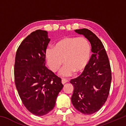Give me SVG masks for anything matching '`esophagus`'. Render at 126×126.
<instances>
[{"instance_id": "esophagus-1", "label": "esophagus", "mask_w": 126, "mask_h": 126, "mask_svg": "<svg viewBox=\"0 0 126 126\" xmlns=\"http://www.w3.org/2000/svg\"><path fill=\"white\" fill-rule=\"evenodd\" d=\"M68 80H67L66 79H62V84H65V83H66L67 82H68Z\"/></svg>"}]
</instances>
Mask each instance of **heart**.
Wrapping results in <instances>:
<instances>
[{"mask_svg": "<svg viewBox=\"0 0 126 126\" xmlns=\"http://www.w3.org/2000/svg\"><path fill=\"white\" fill-rule=\"evenodd\" d=\"M91 53L90 44L86 39L65 37L58 40L54 48L47 49L46 55L48 65L54 72L58 71L64 62L60 74L69 77L74 72L78 73L83 71L88 63Z\"/></svg>", "mask_w": 126, "mask_h": 126, "instance_id": "b5f03b06", "label": "heart"}]
</instances>
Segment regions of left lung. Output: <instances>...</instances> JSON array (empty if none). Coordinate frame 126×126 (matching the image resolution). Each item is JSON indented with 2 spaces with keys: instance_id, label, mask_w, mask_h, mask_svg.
<instances>
[{
  "instance_id": "left-lung-1",
  "label": "left lung",
  "mask_w": 126,
  "mask_h": 126,
  "mask_svg": "<svg viewBox=\"0 0 126 126\" xmlns=\"http://www.w3.org/2000/svg\"><path fill=\"white\" fill-rule=\"evenodd\" d=\"M75 32L90 42L93 54L82 73L70 81L74 87L71 101L78 111L92 114L98 111L107 99L112 80L111 69L104 46L95 34L86 28Z\"/></svg>"
}]
</instances>
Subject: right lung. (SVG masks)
<instances>
[{
    "label": "right lung",
    "mask_w": 126,
    "mask_h": 126,
    "mask_svg": "<svg viewBox=\"0 0 126 126\" xmlns=\"http://www.w3.org/2000/svg\"><path fill=\"white\" fill-rule=\"evenodd\" d=\"M49 41L47 31L33 32L21 43L15 59L14 80L19 95L27 109L38 116L53 109L63 87L61 78L45 65Z\"/></svg>",
    "instance_id": "obj_1"
}]
</instances>
